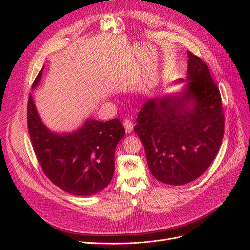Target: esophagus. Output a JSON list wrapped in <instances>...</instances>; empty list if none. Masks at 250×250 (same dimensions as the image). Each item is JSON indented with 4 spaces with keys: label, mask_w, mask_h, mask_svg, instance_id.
<instances>
[{
    "label": "esophagus",
    "mask_w": 250,
    "mask_h": 250,
    "mask_svg": "<svg viewBox=\"0 0 250 250\" xmlns=\"http://www.w3.org/2000/svg\"><path fill=\"white\" fill-rule=\"evenodd\" d=\"M123 127H124V129H125V131H126L127 133H130V132H132V130H133L134 124H133V122H132L131 120L125 119V120L123 121Z\"/></svg>",
    "instance_id": "1"
}]
</instances>
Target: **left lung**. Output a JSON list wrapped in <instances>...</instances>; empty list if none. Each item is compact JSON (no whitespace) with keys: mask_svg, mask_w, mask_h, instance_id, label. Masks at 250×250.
I'll return each mask as SVG.
<instances>
[{"mask_svg":"<svg viewBox=\"0 0 250 250\" xmlns=\"http://www.w3.org/2000/svg\"><path fill=\"white\" fill-rule=\"evenodd\" d=\"M188 57L185 92L147 100L134 127L152 175L173 186L198 178L213 163L224 134L219 88L206 62L190 51Z\"/></svg>","mask_w":250,"mask_h":250,"instance_id":"8db88e82","label":"left lung"}]
</instances>
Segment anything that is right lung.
<instances>
[{
    "label": "right lung",
    "mask_w": 250,
    "mask_h": 250,
    "mask_svg": "<svg viewBox=\"0 0 250 250\" xmlns=\"http://www.w3.org/2000/svg\"><path fill=\"white\" fill-rule=\"evenodd\" d=\"M42 69L32 87L41 80ZM28 132L34 153L46 176L62 191L78 196L101 192L115 172V151L125 130L119 119L100 122L88 119L72 133L57 134L44 126L30 94Z\"/></svg>",
    "instance_id": "right-lung-1"
}]
</instances>
